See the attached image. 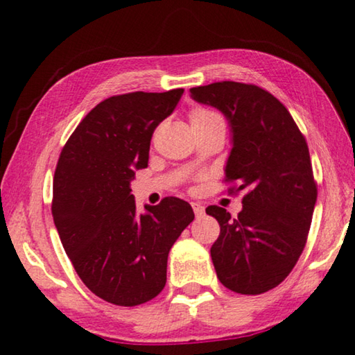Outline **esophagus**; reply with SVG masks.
<instances>
[{
  "instance_id": "34e87169",
  "label": "esophagus",
  "mask_w": 355,
  "mask_h": 355,
  "mask_svg": "<svg viewBox=\"0 0 355 355\" xmlns=\"http://www.w3.org/2000/svg\"><path fill=\"white\" fill-rule=\"evenodd\" d=\"M192 209H194L196 218H202V216L205 214V208H203L200 203H192Z\"/></svg>"
}]
</instances>
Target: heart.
<instances>
[{"instance_id":"obj_1","label":"heart","mask_w":355,"mask_h":355,"mask_svg":"<svg viewBox=\"0 0 355 355\" xmlns=\"http://www.w3.org/2000/svg\"><path fill=\"white\" fill-rule=\"evenodd\" d=\"M211 120H222L218 112L209 111V110H203V107H197L191 112V123H205V122H211Z\"/></svg>"}]
</instances>
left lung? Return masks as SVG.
<instances>
[{
  "label": "left lung",
  "instance_id": "obj_1",
  "mask_svg": "<svg viewBox=\"0 0 355 355\" xmlns=\"http://www.w3.org/2000/svg\"><path fill=\"white\" fill-rule=\"evenodd\" d=\"M191 97L225 116V182L248 189L236 218L207 208L220 225L209 250L216 274L235 293H266L291 272L309 236L318 192L307 142L286 107L254 84L213 83L192 87Z\"/></svg>",
  "mask_w": 355,
  "mask_h": 355
}]
</instances>
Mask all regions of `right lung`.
I'll list each match as a JSON object with an SVG mask.
<instances>
[{"mask_svg": "<svg viewBox=\"0 0 355 355\" xmlns=\"http://www.w3.org/2000/svg\"><path fill=\"white\" fill-rule=\"evenodd\" d=\"M183 89L131 92L101 101L59 156L53 220L83 284L122 307L153 299L166 285L167 257L194 220L188 202L166 197L136 211L131 182L148 164L155 128L175 110Z\"/></svg>", "mask_w": 355, "mask_h": 355, "instance_id": "1", "label": "right lung"}]
</instances>
